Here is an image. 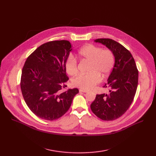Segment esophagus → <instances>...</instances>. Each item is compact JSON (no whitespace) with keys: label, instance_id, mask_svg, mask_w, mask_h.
I'll return each mask as SVG.
<instances>
[{"label":"esophagus","instance_id":"esophagus-1","mask_svg":"<svg viewBox=\"0 0 156 156\" xmlns=\"http://www.w3.org/2000/svg\"><path fill=\"white\" fill-rule=\"evenodd\" d=\"M79 91L80 92H83V93H87L88 92V90H83V89H80Z\"/></svg>","mask_w":156,"mask_h":156}]
</instances>
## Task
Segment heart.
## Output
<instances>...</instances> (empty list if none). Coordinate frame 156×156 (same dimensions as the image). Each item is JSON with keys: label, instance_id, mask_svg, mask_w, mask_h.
Returning a JSON list of instances; mask_svg holds the SVG:
<instances>
[{"label": "heart", "instance_id": "b5f03b06", "mask_svg": "<svg viewBox=\"0 0 156 156\" xmlns=\"http://www.w3.org/2000/svg\"><path fill=\"white\" fill-rule=\"evenodd\" d=\"M80 58L89 61L87 74H80L73 80V85L78 88L89 90L99 83L103 78L111 72L115 62L112 51L109 48H101L93 44L81 47L78 52ZM65 69L68 75H76L78 71V61L69 55L65 62Z\"/></svg>", "mask_w": 156, "mask_h": 156}]
</instances>
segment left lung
Returning a JSON list of instances; mask_svg holds the SVG:
<instances>
[{"mask_svg": "<svg viewBox=\"0 0 156 156\" xmlns=\"http://www.w3.org/2000/svg\"><path fill=\"white\" fill-rule=\"evenodd\" d=\"M95 42L105 45L112 51L115 62L108 83L104 86L111 88L109 94H97L90 108L104 121L115 120L126 112L134 99L138 71L132 54L119 43L110 38H98Z\"/></svg>", "mask_w": 156, "mask_h": 156, "instance_id": "obj_1", "label": "left lung"}]
</instances>
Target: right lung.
Wrapping results in <instances>:
<instances>
[{
  "mask_svg": "<svg viewBox=\"0 0 156 156\" xmlns=\"http://www.w3.org/2000/svg\"><path fill=\"white\" fill-rule=\"evenodd\" d=\"M72 50L68 40H55L38 47L22 69L21 90L31 111L38 118L54 121L66 112L78 88L63 91L69 80L65 62Z\"/></svg>",
  "mask_w": 156,
  "mask_h": 156,
  "instance_id": "obj_1",
  "label": "right lung"
}]
</instances>
